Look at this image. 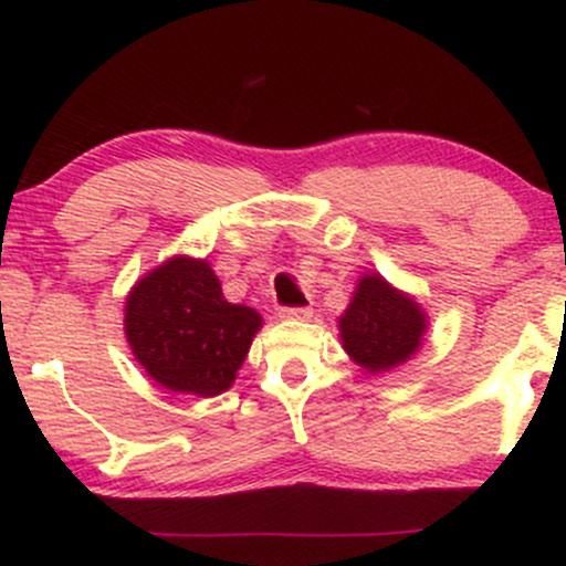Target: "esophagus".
Masks as SVG:
<instances>
[{"label": "esophagus", "mask_w": 566, "mask_h": 566, "mask_svg": "<svg viewBox=\"0 0 566 566\" xmlns=\"http://www.w3.org/2000/svg\"><path fill=\"white\" fill-rule=\"evenodd\" d=\"M311 314H314V311L308 308V305H287V308H282L279 311V316H282V319H311Z\"/></svg>", "instance_id": "esophagus-1"}]
</instances>
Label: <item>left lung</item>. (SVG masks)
I'll return each mask as SVG.
<instances>
[{"label":"left lung","instance_id":"left-lung-1","mask_svg":"<svg viewBox=\"0 0 566 566\" xmlns=\"http://www.w3.org/2000/svg\"><path fill=\"white\" fill-rule=\"evenodd\" d=\"M423 329L420 305L378 274L359 279L354 301L340 316L343 346L369 373H382L409 359L420 348Z\"/></svg>","mask_w":566,"mask_h":566}]
</instances>
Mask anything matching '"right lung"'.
<instances>
[{
    "instance_id": "right-lung-1",
    "label": "right lung",
    "mask_w": 566,
    "mask_h": 566,
    "mask_svg": "<svg viewBox=\"0 0 566 566\" xmlns=\"http://www.w3.org/2000/svg\"><path fill=\"white\" fill-rule=\"evenodd\" d=\"M125 333L135 359L170 391L218 396L237 378L261 314L223 297L207 261L172 258L135 284Z\"/></svg>"
}]
</instances>
